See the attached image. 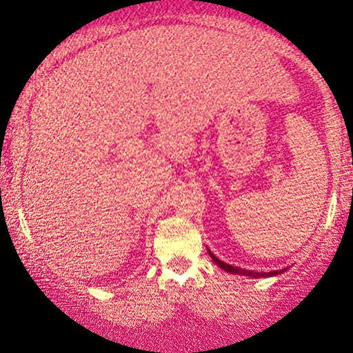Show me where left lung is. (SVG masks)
<instances>
[{"instance_id": "obj_1", "label": "left lung", "mask_w": 353, "mask_h": 353, "mask_svg": "<svg viewBox=\"0 0 353 353\" xmlns=\"http://www.w3.org/2000/svg\"><path fill=\"white\" fill-rule=\"evenodd\" d=\"M207 252H209L210 259L214 260V262L219 265L221 270H225V272L228 273H233V274H244V276H250V278H268V276H276V274H281L284 270H279V272H268V273H263V272H252V270H244V268H239V267H233V265H228L225 262H221L215 257L214 254L210 252L209 249H207Z\"/></svg>"}]
</instances>
